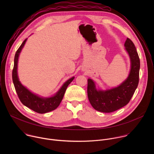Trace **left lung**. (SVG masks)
<instances>
[{
  "mask_svg": "<svg viewBox=\"0 0 154 154\" xmlns=\"http://www.w3.org/2000/svg\"><path fill=\"white\" fill-rule=\"evenodd\" d=\"M124 46L131 61L128 78L119 86L105 91L97 90L94 82L88 79L87 93L93 107L103 113H111L126 105L132 97L139 83L140 60L135 45L127 38Z\"/></svg>",
  "mask_w": 154,
  "mask_h": 154,
  "instance_id": "1",
  "label": "left lung"
}]
</instances>
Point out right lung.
<instances>
[{"mask_svg":"<svg viewBox=\"0 0 154 154\" xmlns=\"http://www.w3.org/2000/svg\"><path fill=\"white\" fill-rule=\"evenodd\" d=\"M27 41L26 39L19 49L17 50L14 60V66L12 71V79L16 93L20 102L23 105L27 106L34 112L38 113H46L52 110H54L60 105L61 102L64 94L68 86L74 80V77H72L66 82L57 93L51 97L43 98L38 96L37 95L31 93L26 87L22 85L18 79L17 73V61L19 54L24 47Z\"/></svg>","mask_w":154,"mask_h":154,"instance_id":"add662e5","label":"right lung"}]
</instances>
